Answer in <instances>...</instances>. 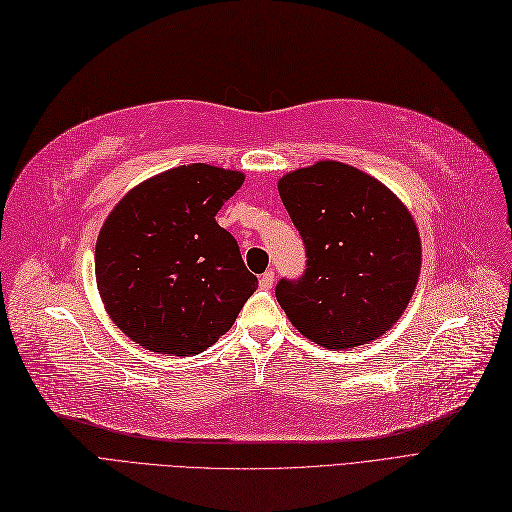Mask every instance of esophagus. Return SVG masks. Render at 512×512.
I'll list each match as a JSON object with an SVG mask.
<instances>
[{
	"instance_id": "34e87169",
	"label": "esophagus",
	"mask_w": 512,
	"mask_h": 512,
	"mask_svg": "<svg viewBox=\"0 0 512 512\" xmlns=\"http://www.w3.org/2000/svg\"><path fill=\"white\" fill-rule=\"evenodd\" d=\"M259 285H261L263 289H270V287L274 285V272H272V270L263 272V274H261V280H259Z\"/></svg>"
}]
</instances>
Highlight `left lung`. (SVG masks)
Here are the masks:
<instances>
[{"label": "left lung", "instance_id": "8db88e82", "mask_svg": "<svg viewBox=\"0 0 512 512\" xmlns=\"http://www.w3.org/2000/svg\"><path fill=\"white\" fill-rule=\"evenodd\" d=\"M278 193L306 249L304 274L276 285L289 321L325 349L383 336L402 317L421 270L410 212L376 178L338 161L287 174Z\"/></svg>", "mask_w": 512, "mask_h": 512}]
</instances>
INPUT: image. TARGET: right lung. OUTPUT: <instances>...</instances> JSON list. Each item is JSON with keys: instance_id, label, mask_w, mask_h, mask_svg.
<instances>
[{"instance_id": "right-lung-1", "label": "right lung", "mask_w": 512, "mask_h": 512, "mask_svg": "<svg viewBox=\"0 0 512 512\" xmlns=\"http://www.w3.org/2000/svg\"><path fill=\"white\" fill-rule=\"evenodd\" d=\"M242 180L206 163L178 166L108 214L95 244L97 289L112 321L144 349L206 351L255 293L236 238L214 219Z\"/></svg>"}]
</instances>
